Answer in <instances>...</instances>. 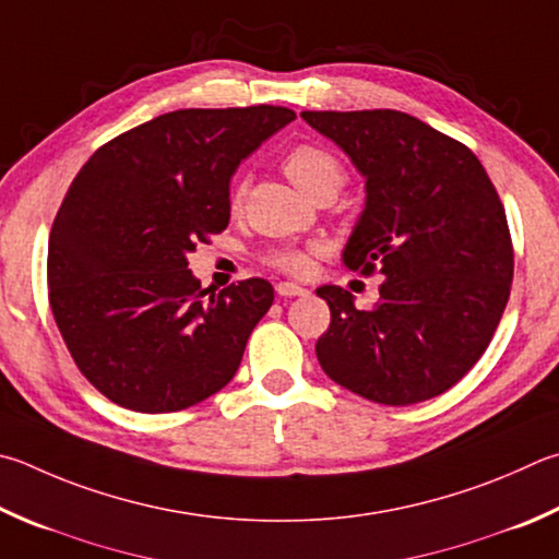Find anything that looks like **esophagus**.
<instances>
[{
    "label": "esophagus",
    "instance_id": "34e87169",
    "mask_svg": "<svg viewBox=\"0 0 559 559\" xmlns=\"http://www.w3.org/2000/svg\"><path fill=\"white\" fill-rule=\"evenodd\" d=\"M276 293L281 298H296V296H308V288H302L298 283H290V281H281L276 286Z\"/></svg>",
    "mask_w": 559,
    "mask_h": 559
}]
</instances>
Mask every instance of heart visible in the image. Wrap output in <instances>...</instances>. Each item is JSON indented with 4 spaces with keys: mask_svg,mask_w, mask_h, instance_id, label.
Here are the masks:
<instances>
[{
    "mask_svg": "<svg viewBox=\"0 0 559 559\" xmlns=\"http://www.w3.org/2000/svg\"><path fill=\"white\" fill-rule=\"evenodd\" d=\"M283 168H286L288 178L296 182L302 192H310L320 186H342V164L334 158L330 151L312 144H300L290 148L286 158H283ZM245 182H239L231 192V207H239L245 200ZM318 249H281L271 253V263L281 271L293 273V276H302L312 269V253Z\"/></svg>",
    "mask_w": 559,
    "mask_h": 559,
    "instance_id": "heart-1",
    "label": "heart"
}]
</instances>
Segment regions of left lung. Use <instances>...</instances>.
Returning a JSON list of instances; mask_svg holds the SVG:
<instances>
[{"instance_id": "left-lung-1", "label": "left lung", "mask_w": 559, "mask_h": 559, "mask_svg": "<svg viewBox=\"0 0 559 559\" xmlns=\"http://www.w3.org/2000/svg\"><path fill=\"white\" fill-rule=\"evenodd\" d=\"M367 180L344 266L381 273L359 310L320 286L330 328L314 344L322 371L352 393L411 405L444 393L489 347L513 281L509 222L469 148L405 111H302Z\"/></svg>"}]
</instances>
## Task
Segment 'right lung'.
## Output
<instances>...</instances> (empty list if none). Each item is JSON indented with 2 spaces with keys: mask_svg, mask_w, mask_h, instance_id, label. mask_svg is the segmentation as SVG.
I'll use <instances>...</instances> for the list:
<instances>
[{
  "mask_svg": "<svg viewBox=\"0 0 559 559\" xmlns=\"http://www.w3.org/2000/svg\"><path fill=\"white\" fill-rule=\"evenodd\" d=\"M288 107L178 109L124 131L80 168L48 239V300L83 377L121 408H190L235 377L269 312L263 278L211 293L188 253L229 225L241 160Z\"/></svg>",
  "mask_w": 559,
  "mask_h": 559,
  "instance_id": "obj_1",
  "label": "right lung"
}]
</instances>
